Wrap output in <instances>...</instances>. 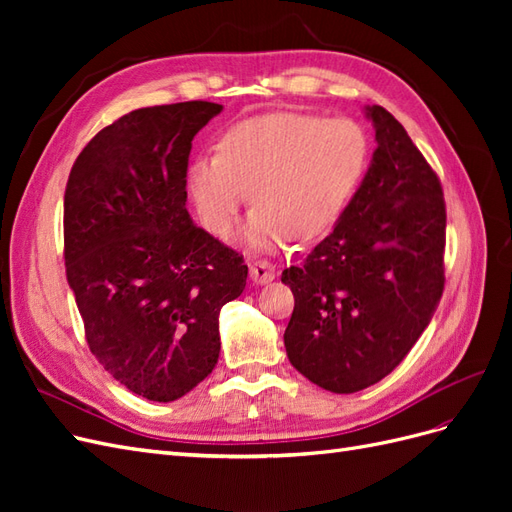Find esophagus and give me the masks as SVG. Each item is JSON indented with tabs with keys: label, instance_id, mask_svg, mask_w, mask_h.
I'll list each match as a JSON object with an SVG mask.
<instances>
[{
	"label": "esophagus",
	"instance_id": "1",
	"mask_svg": "<svg viewBox=\"0 0 512 512\" xmlns=\"http://www.w3.org/2000/svg\"><path fill=\"white\" fill-rule=\"evenodd\" d=\"M250 277L256 284H269L275 280V267L269 260H254L250 265Z\"/></svg>",
	"mask_w": 512,
	"mask_h": 512
}]
</instances>
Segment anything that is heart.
<instances>
[{"mask_svg":"<svg viewBox=\"0 0 512 512\" xmlns=\"http://www.w3.org/2000/svg\"><path fill=\"white\" fill-rule=\"evenodd\" d=\"M369 162L359 123L309 113H269L232 126L218 153L188 166V192L203 226L226 237L250 198L243 230L252 250L318 239L342 218Z\"/></svg>","mask_w":512,"mask_h":512,"instance_id":"heart-1","label":"heart"}]
</instances>
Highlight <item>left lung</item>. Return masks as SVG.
Instances as JSON below:
<instances>
[{"mask_svg": "<svg viewBox=\"0 0 512 512\" xmlns=\"http://www.w3.org/2000/svg\"><path fill=\"white\" fill-rule=\"evenodd\" d=\"M376 151L342 218L282 282L292 367L331 393L380 382L421 337L444 290L446 205L404 126L374 104Z\"/></svg>", "mask_w": 512, "mask_h": 512, "instance_id": "left-lung-1", "label": "left lung"}]
</instances>
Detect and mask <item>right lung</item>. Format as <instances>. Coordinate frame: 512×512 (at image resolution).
<instances>
[{"label":"right lung","mask_w":512,"mask_h":512,"mask_svg":"<svg viewBox=\"0 0 512 512\" xmlns=\"http://www.w3.org/2000/svg\"><path fill=\"white\" fill-rule=\"evenodd\" d=\"M222 104L138 108L76 158L64 258L91 354L149 401H175L220 356V309L245 288L243 256L185 209L192 141Z\"/></svg>","instance_id":"right-lung-1"}]
</instances>
